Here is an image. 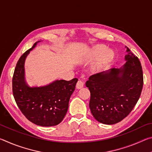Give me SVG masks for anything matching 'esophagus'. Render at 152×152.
<instances>
[{
  "instance_id": "obj_1",
  "label": "esophagus",
  "mask_w": 152,
  "mask_h": 152,
  "mask_svg": "<svg viewBox=\"0 0 152 152\" xmlns=\"http://www.w3.org/2000/svg\"><path fill=\"white\" fill-rule=\"evenodd\" d=\"M76 88L77 89H81L84 87V82L81 80H78L76 84Z\"/></svg>"
}]
</instances>
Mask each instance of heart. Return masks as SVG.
Returning a JSON list of instances; mask_svg holds the SVG:
<instances>
[{
  "instance_id": "heart-1",
  "label": "heart",
  "mask_w": 152,
  "mask_h": 152,
  "mask_svg": "<svg viewBox=\"0 0 152 152\" xmlns=\"http://www.w3.org/2000/svg\"><path fill=\"white\" fill-rule=\"evenodd\" d=\"M107 49V46L103 44L96 45L92 48L91 58H98L92 68V70L94 72H101L103 71L114 61L116 56L115 52L113 50Z\"/></svg>"
}]
</instances>
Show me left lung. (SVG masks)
<instances>
[{
  "instance_id": "8db88e82",
  "label": "left lung",
  "mask_w": 152,
  "mask_h": 152,
  "mask_svg": "<svg viewBox=\"0 0 152 152\" xmlns=\"http://www.w3.org/2000/svg\"><path fill=\"white\" fill-rule=\"evenodd\" d=\"M126 48V62L121 68L94 74L86 82L91 92V113L95 119L103 124H115L127 117L137 102L142 91L141 63Z\"/></svg>"
}]
</instances>
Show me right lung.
I'll use <instances>...</instances> for the list:
<instances>
[{"mask_svg":"<svg viewBox=\"0 0 152 152\" xmlns=\"http://www.w3.org/2000/svg\"><path fill=\"white\" fill-rule=\"evenodd\" d=\"M39 42L35 43L18 60L12 77V93L18 107L28 120L42 127H51L64 119L78 79L57 80L39 87L28 85L25 77V61Z\"/></svg>","mask_w":152,"mask_h":152,"instance_id":"add662e5","label":"right lung"}]
</instances>
